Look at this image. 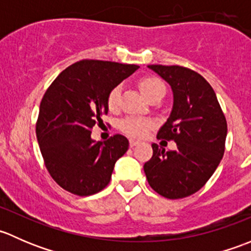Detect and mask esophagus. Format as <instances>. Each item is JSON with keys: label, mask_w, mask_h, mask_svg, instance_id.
<instances>
[{"label": "esophagus", "mask_w": 251, "mask_h": 251, "mask_svg": "<svg viewBox=\"0 0 251 251\" xmlns=\"http://www.w3.org/2000/svg\"><path fill=\"white\" fill-rule=\"evenodd\" d=\"M138 143H140V141L132 140V138H131V140H130V147H135V146H137Z\"/></svg>", "instance_id": "1"}]
</instances>
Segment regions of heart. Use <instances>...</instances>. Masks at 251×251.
<instances>
[{
  "mask_svg": "<svg viewBox=\"0 0 251 251\" xmlns=\"http://www.w3.org/2000/svg\"><path fill=\"white\" fill-rule=\"evenodd\" d=\"M138 87H140L141 92L148 98L149 100H153L154 97L160 95H165V85L159 80L158 77L154 76H146L142 77L138 81ZM120 93L121 87L116 86L109 92L108 96V107L109 109L114 110L118 108L119 100H120ZM153 121L149 119L141 118V116H130L126 118L120 123V128L123 132L126 135L132 136V137H143L149 132L151 127H153Z\"/></svg>",
  "mask_w": 251,
  "mask_h": 251,
  "instance_id": "b5f03b06",
  "label": "heart"
}]
</instances>
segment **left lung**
<instances>
[{
    "instance_id": "1",
    "label": "left lung",
    "mask_w": 251,
    "mask_h": 251,
    "mask_svg": "<svg viewBox=\"0 0 251 251\" xmlns=\"http://www.w3.org/2000/svg\"><path fill=\"white\" fill-rule=\"evenodd\" d=\"M170 85L173 110L159 130L158 138L176 142L165 151L156 143L144 164L148 183L168 199L196 193L219 166L225 153L227 123L216 93L198 73L178 65H148Z\"/></svg>"
}]
</instances>
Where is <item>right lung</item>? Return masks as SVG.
<instances>
[{
  "label": "right lung",
  "mask_w": 251,
  "mask_h": 251,
  "mask_svg": "<svg viewBox=\"0 0 251 251\" xmlns=\"http://www.w3.org/2000/svg\"><path fill=\"white\" fill-rule=\"evenodd\" d=\"M135 64L80 60L63 70L40 104L36 136L52 178L65 191L92 196L108 186L116 160L128 149L125 136L96 142L91 130L108 114V96L138 69Z\"/></svg>",
  "instance_id": "1"
}]
</instances>
